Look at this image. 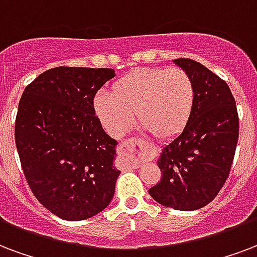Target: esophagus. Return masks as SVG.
<instances>
[{"label": "esophagus", "instance_id": "34e87169", "mask_svg": "<svg viewBox=\"0 0 257 257\" xmlns=\"http://www.w3.org/2000/svg\"><path fill=\"white\" fill-rule=\"evenodd\" d=\"M121 147L126 151H131L133 154H136L137 162H148L152 158V152L150 150L144 148V143L140 139H128L125 142L121 143Z\"/></svg>", "mask_w": 257, "mask_h": 257}]
</instances>
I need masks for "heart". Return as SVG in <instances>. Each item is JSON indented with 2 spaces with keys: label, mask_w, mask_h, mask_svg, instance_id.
Returning <instances> with one entry per match:
<instances>
[{
  "label": "heart",
  "mask_w": 257,
  "mask_h": 257,
  "mask_svg": "<svg viewBox=\"0 0 257 257\" xmlns=\"http://www.w3.org/2000/svg\"><path fill=\"white\" fill-rule=\"evenodd\" d=\"M195 86L182 68H140L113 83L110 94H98L94 106L111 136L132 128L135 115L156 139H170L183 131L193 114Z\"/></svg>",
  "instance_id": "1"
}]
</instances>
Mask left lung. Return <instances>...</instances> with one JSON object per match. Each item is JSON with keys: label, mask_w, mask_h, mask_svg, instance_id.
<instances>
[{"label": "left lung", "mask_w": 257, "mask_h": 257, "mask_svg": "<svg viewBox=\"0 0 257 257\" xmlns=\"http://www.w3.org/2000/svg\"><path fill=\"white\" fill-rule=\"evenodd\" d=\"M174 63L193 78L195 102L189 122L162 148V178L148 193L175 210L206 206L228 179L238 140V114L232 91L220 76L191 59Z\"/></svg>", "instance_id": "8db88e82"}]
</instances>
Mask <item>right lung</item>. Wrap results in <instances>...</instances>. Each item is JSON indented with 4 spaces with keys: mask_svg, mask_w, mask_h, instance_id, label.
<instances>
[{
    "mask_svg": "<svg viewBox=\"0 0 257 257\" xmlns=\"http://www.w3.org/2000/svg\"><path fill=\"white\" fill-rule=\"evenodd\" d=\"M111 68L55 67L25 87L16 117L21 167L47 210L81 221L110 203L120 171L117 142L102 129L94 97Z\"/></svg>",
    "mask_w": 257,
    "mask_h": 257,
    "instance_id": "right-lung-1",
    "label": "right lung"
}]
</instances>
